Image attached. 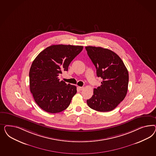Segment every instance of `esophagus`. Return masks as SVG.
I'll return each instance as SVG.
<instances>
[{
	"label": "esophagus",
	"instance_id": "34e87169",
	"mask_svg": "<svg viewBox=\"0 0 156 156\" xmlns=\"http://www.w3.org/2000/svg\"><path fill=\"white\" fill-rule=\"evenodd\" d=\"M78 89H80V90H83L84 87H80H80H78Z\"/></svg>",
	"mask_w": 156,
	"mask_h": 156
}]
</instances>
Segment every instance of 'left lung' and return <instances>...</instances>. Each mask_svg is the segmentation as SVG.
<instances>
[{"label": "left lung", "instance_id": "1", "mask_svg": "<svg viewBox=\"0 0 156 156\" xmlns=\"http://www.w3.org/2000/svg\"><path fill=\"white\" fill-rule=\"evenodd\" d=\"M97 69V76L102 79L101 85L94 89L87 100L93 110L107 112L115 109L127 94L129 73L122 59L113 51L101 47H85Z\"/></svg>", "mask_w": 156, "mask_h": 156}]
</instances>
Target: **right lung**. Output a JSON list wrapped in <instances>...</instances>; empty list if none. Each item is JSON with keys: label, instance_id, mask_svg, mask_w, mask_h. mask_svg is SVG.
I'll use <instances>...</instances> for the list:
<instances>
[{"label": "right lung", "instance_id": "right-lung-1", "mask_svg": "<svg viewBox=\"0 0 156 156\" xmlns=\"http://www.w3.org/2000/svg\"><path fill=\"white\" fill-rule=\"evenodd\" d=\"M83 50L82 46L51 45L40 52L29 72L30 89L34 99L45 112L57 113L67 109L76 93L74 85L60 81L71 62Z\"/></svg>", "mask_w": 156, "mask_h": 156}]
</instances>
